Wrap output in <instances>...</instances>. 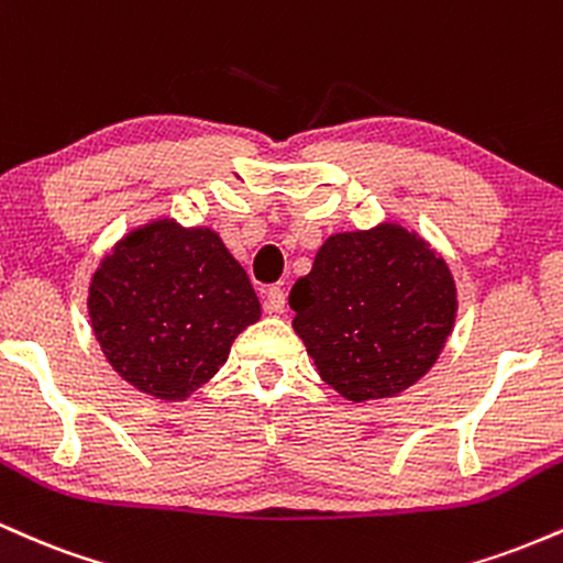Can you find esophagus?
I'll list each match as a JSON object with an SVG mask.
<instances>
[{"mask_svg":"<svg viewBox=\"0 0 563 563\" xmlns=\"http://www.w3.org/2000/svg\"><path fill=\"white\" fill-rule=\"evenodd\" d=\"M264 309H267L269 314L286 312V290L277 288V286H269L267 290H264Z\"/></svg>","mask_w":563,"mask_h":563,"instance_id":"obj_1","label":"esophagus"}]
</instances>
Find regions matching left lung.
<instances>
[{"label": "left lung", "instance_id": "1", "mask_svg": "<svg viewBox=\"0 0 563 563\" xmlns=\"http://www.w3.org/2000/svg\"><path fill=\"white\" fill-rule=\"evenodd\" d=\"M288 301L322 380L352 402L416 384L457 309L448 264L399 224L328 238Z\"/></svg>", "mask_w": 563, "mask_h": 563}]
</instances>
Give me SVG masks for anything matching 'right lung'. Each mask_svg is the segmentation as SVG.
Wrapping results in <instances>:
<instances>
[{
  "instance_id": "1",
  "label": "right lung",
  "mask_w": 563,
  "mask_h": 563,
  "mask_svg": "<svg viewBox=\"0 0 563 563\" xmlns=\"http://www.w3.org/2000/svg\"><path fill=\"white\" fill-rule=\"evenodd\" d=\"M260 314L249 275L217 232L172 219L126 235L89 286V318L108 363L158 399L200 389Z\"/></svg>"
}]
</instances>
